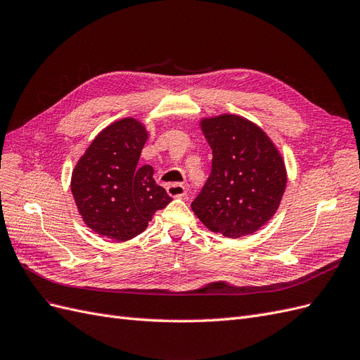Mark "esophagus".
Listing matches in <instances>:
<instances>
[{
	"label": "esophagus",
	"mask_w": 360,
	"mask_h": 360,
	"mask_svg": "<svg viewBox=\"0 0 360 360\" xmlns=\"http://www.w3.org/2000/svg\"><path fill=\"white\" fill-rule=\"evenodd\" d=\"M166 190L169 193V196H172V198H184V196H186V193H187L186 187H184L182 184H179V182L169 184Z\"/></svg>",
	"instance_id": "obj_1"
}]
</instances>
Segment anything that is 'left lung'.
Segmentation results:
<instances>
[{
    "label": "left lung",
    "mask_w": 360,
    "mask_h": 360,
    "mask_svg": "<svg viewBox=\"0 0 360 360\" xmlns=\"http://www.w3.org/2000/svg\"><path fill=\"white\" fill-rule=\"evenodd\" d=\"M212 167L191 210L215 233L240 238L259 231L277 211L286 187L279 150L253 122L235 115L202 119Z\"/></svg>",
    "instance_id": "8db88e82"
}]
</instances>
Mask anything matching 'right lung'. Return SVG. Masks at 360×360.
I'll use <instances>...</instances> for the list:
<instances>
[{"instance_id": "right-lung-1", "label": "right lung", "mask_w": 360, "mask_h": 360, "mask_svg": "<svg viewBox=\"0 0 360 360\" xmlns=\"http://www.w3.org/2000/svg\"><path fill=\"white\" fill-rule=\"evenodd\" d=\"M148 140L141 122L125 117L102 129L72 172L70 190L89 228L101 237L128 241L148 228L172 198L139 166Z\"/></svg>"}]
</instances>
